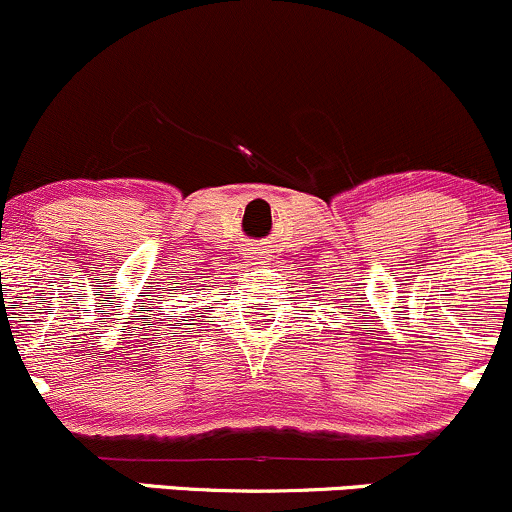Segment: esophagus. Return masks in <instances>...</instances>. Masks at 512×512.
Returning <instances> with one entry per match:
<instances>
[{
    "mask_svg": "<svg viewBox=\"0 0 512 512\" xmlns=\"http://www.w3.org/2000/svg\"><path fill=\"white\" fill-rule=\"evenodd\" d=\"M250 260L255 262V265H262V262L269 260L265 247H252V250H250Z\"/></svg>",
    "mask_w": 512,
    "mask_h": 512,
    "instance_id": "1",
    "label": "esophagus"
}]
</instances>
